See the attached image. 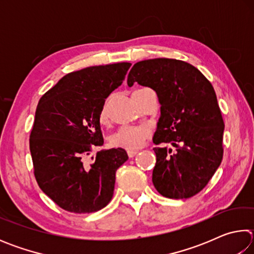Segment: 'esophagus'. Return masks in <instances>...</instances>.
I'll return each mask as SVG.
<instances>
[{
  "label": "esophagus",
  "instance_id": "obj_1",
  "mask_svg": "<svg viewBox=\"0 0 254 254\" xmlns=\"http://www.w3.org/2000/svg\"><path fill=\"white\" fill-rule=\"evenodd\" d=\"M137 152H139L137 150H127V154H128V157H130V158L134 157Z\"/></svg>",
  "mask_w": 254,
  "mask_h": 254
}]
</instances>
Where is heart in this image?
<instances>
[{
	"label": "heart",
	"mask_w": 254,
	"mask_h": 254,
	"mask_svg": "<svg viewBox=\"0 0 254 254\" xmlns=\"http://www.w3.org/2000/svg\"><path fill=\"white\" fill-rule=\"evenodd\" d=\"M101 121L106 120V111L105 107H103L100 114ZM150 134V130L145 126H124L119 128L117 132H114L111 136V143L115 147L124 148L127 150H135L143 145L144 141Z\"/></svg>",
	"instance_id": "b5f03b06"
}]
</instances>
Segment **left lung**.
I'll use <instances>...</instances> for the list:
<instances>
[{
    "label": "left lung",
    "mask_w": 254,
    "mask_h": 254,
    "mask_svg": "<svg viewBox=\"0 0 254 254\" xmlns=\"http://www.w3.org/2000/svg\"><path fill=\"white\" fill-rule=\"evenodd\" d=\"M134 83L152 88L161 105L153 143L173 145L153 148V186L174 199L198 194L223 158L224 122L212 84L190 64L169 58L134 64L127 85Z\"/></svg>",
    "instance_id": "left-lung-1"
}]
</instances>
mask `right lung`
Returning <instances> with one entry per match:
<instances>
[{"instance_id":"1","label":"right lung","mask_w":254,"mask_h":254,"mask_svg":"<svg viewBox=\"0 0 254 254\" xmlns=\"http://www.w3.org/2000/svg\"><path fill=\"white\" fill-rule=\"evenodd\" d=\"M130 66L118 63L69 72L38 103L30 134L34 177L41 190L68 212H97L113 197L115 173L128 159L126 150H101L92 163L86 158L104 143L101 111Z\"/></svg>"}]
</instances>
